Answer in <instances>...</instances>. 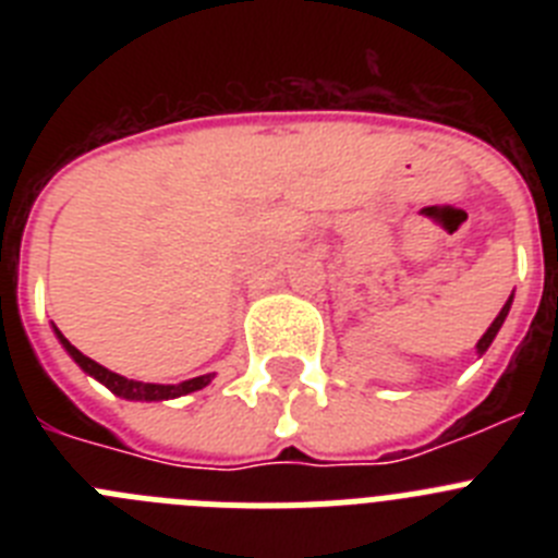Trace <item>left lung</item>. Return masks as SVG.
<instances>
[{"instance_id":"left-lung-1","label":"left lung","mask_w":558,"mask_h":558,"mask_svg":"<svg viewBox=\"0 0 558 558\" xmlns=\"http://www.w3.org/2000/svg\"><path fill=\"white\" fill-rule=\"evenodd\" d=\"M509 310H511V299L506 304H502V310H500V313H497V318H495V322H492V327L486 329V332H483L481 340H477V354H483V352H486V349L492 347V340H495V335L500 332V327H502V322H506V315H509Z\"/></svg>"}]
</instances>
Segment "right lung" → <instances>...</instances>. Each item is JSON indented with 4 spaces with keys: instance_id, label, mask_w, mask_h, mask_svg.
Wrapping results in <instances>:
<instances>
[{
    "instance_id": "obj_1",
    "label": "right lung",
    "mask_w": 558,
    "mask_h": 558,
    "mask_svg": "<svg viewBox=\"0 0 558 558\" xmlns=\"http://www.w3.org/2000/svg\"><path fill=\"white\" fill-rule=\"evenodd\" d=\"M56 335H58V340H61V347L69 352V357L75 360V363L83 368V372L92 374V377H95V379H100V383L108 388V391L117 393V397H122V399H136V402H161V399H175V397H184V393L201 391V388L209 386L211 377H215V374H201V377L184 379V383H179V386H159V383H136V379H128V377H122V374H117V372H108L106 366H100V363H95V360H92V357H86V354H83L81 349L72 347V343H69V340L63 338V335L58 332V329H56Z\"/></svg>"
}]
</instances>
